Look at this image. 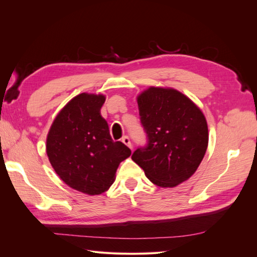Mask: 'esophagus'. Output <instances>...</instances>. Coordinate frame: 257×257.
Returning <instances> with one entry per match:
<instances>
[{
  "label": "esophagus",
  "instance_id": "obj_1",
  "mask_svg": "<svg viewBox=\"0 0 257 257\" xmlns=\"http://www.w3.org/2000/svg\"><path fill=\"white\" fill-rule=\"evenodd\" d=\"M122 143H123L124 145H125V146H127L131 150L133 149V146H132V143H131L130 138H128L127 136H124V137L122 138Z\"/></svg>",
  "mask_w": 257,
  "mask_h": 257
}]
</instances>
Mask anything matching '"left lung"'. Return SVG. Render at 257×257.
I'll list each match as a JSON object with an SVG mask.
<instances>
[{
  "instance_id": "left-lung-1",
  "label": "left lung",
  "mask_w": 257,
  "mask_h": 257,
  "mask_svg": "<svg viewBox=\"0 0 257 257\" xmlns=\"http://www.w3.org/2000/svg\"><path fill=\"white\" fill-rule=\"evenodd\" d=\"M148 145L133 160L161 188H175L191 178L208 147V125L199 107L173 88L149 87L137 95Z\"/></svg>"
}]
</instances>
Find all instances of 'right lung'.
<instances>
[{"mask_svg":"<svg viewBox=\"0 0 257 257\" xmlns=\"http://www.w3.org/2000/svg\"><path fill=\"white\" fill-rule=\"evenodd\" d=\"M106 96L80 93L62 108L46 141V152L54 172L69 188L99 195L110 188L115 172L131 150L113 142L100 114Z\"/></svg>","mask_w":257,"mask_h":257,"instance_id":"right-lung-1","label":"right lung"}]
</instances>
